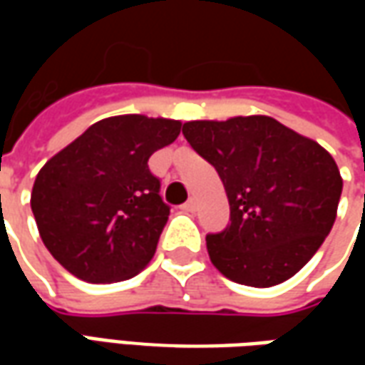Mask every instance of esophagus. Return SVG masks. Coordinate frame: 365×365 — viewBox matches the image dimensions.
Masks as SVG:
<instances>
[{
  "label": "esophagus",
  "mask_w": 365,
  "mask_h": 365,
  "mask_svg": "<svg viewBox=\"0 0 365 365\" xmlns=\"http://www.w3.org/2000/svg\"><path fill=\"white\" fill-rule=\"evenodd\" d=\"M195 207H197V203H195V199H190V201H187V203L183 205V209H185L187 213H193V211H195Z\"/></svg>",
  "instance_id": "esophagus-1"
}]
</instances>
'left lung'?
<instances>
[{
	"label": "left lung",
	"mask_w": 365,
	"mask_h": 365,
	"mask_svg": "<svg viewBox=\"0 0 365 365\" xmlns=\"http://www.w3.org/2000/svg\"><path fill=\"white\" fill-rule=\"evenodd\" d=\"M183 136L215 166L229 197V227L207 235L215 268L252 287L293 277L336 219L342 178L334 158L266 115L190 120Z\"/></svg>",
	"instance_id": "obj_1"
}]
</instances>
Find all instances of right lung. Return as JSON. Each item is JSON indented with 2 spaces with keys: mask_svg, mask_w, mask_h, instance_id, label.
<instances>
[{
  "mask_svg": "<svg viewBox=\"0 0 365 365\" xmlns=\"http://www.w3.org/2000/svg\"><path fill=\"white\" fill-rule=\"evenodd\" d=\"M180 130L174 119L107 117L41 168L31 209L60 266L90 283L123 282L146 268L170 215L148 158Z\"/></svg>",
  "mask_w": 365,
  "mask_h": 365,
  "instance_id": "add662e5",
  "label": "right lung"
}]
</instances>
